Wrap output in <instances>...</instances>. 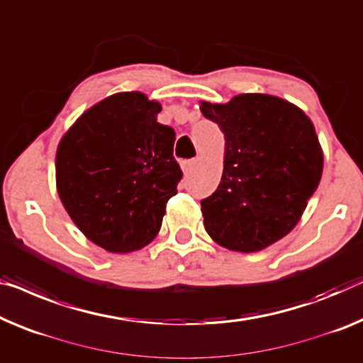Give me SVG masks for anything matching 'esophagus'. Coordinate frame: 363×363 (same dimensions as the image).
Here are the masks:
<instances>
[{
  "label": "esophagus",
  "mask_w": 363,
  "mask_h": 363,
  "mask_svg": "<svg viewBox=\"0 0 363 363\" xmlns=\"http://www.w3.org/2000/svg\"><path fill=\"white\" fill-rule=\"evenodd\" d=\"M196 163H197V160H186V161H182V163H181L182 171L186 172V174H189V172L192 171V167L196 166Z\"/></svg>",
  "instance_id": "1"
}]
</instances>
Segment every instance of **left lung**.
I'll return each instance as SVG.
<instances>
[{
	"mask_svg": "<svg viewBox=\"0 0 363 363\" xmlns=\"http://www.w3.org/2000/svg\"><path fill=\"white\" fill-rule=\"evenodd\" d=\"M200 111L225 135L218 189L200 202L205 230L226 250H266L295 228L320 184L315 125L300 107L270 94L202 101Z\"/></svg>",
	"mask_w": 363,
	"mask_h": 363,
	"instance_id": "1",
	"label": "left lung"
}]
</instances>
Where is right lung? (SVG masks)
<instances>
[{
	"label": "right lung",
	"instance_id": "1",
	"mask_svg": "<svg viewBox=\"0 0 363 363\" xmlns=\"http://www.w3.org/2000/svg\"><path fill=\"white\" fill-rule=\"evenodd\" d=\"M161 104L117 93L84 111L57 148V191L69 218L102 250L127 254L155 240L182 171Z\"/></svg>",
	"mask_w": 363,
	"mask_h": 363
}]
</instances>
